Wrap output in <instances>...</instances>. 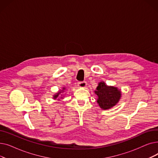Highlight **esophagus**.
I'll use <instances>...</instances> for the list:
<instances>
[{
  "label": "esophagus",
  "instance_id": "1",
  "mask_svg": "<svg viewBox=\"0 0 158 158\" xmlns=\"http://www.w3.org/2000/svg\"><path fill=\"white\" fill-rule=\"evenodd\" d=\"M87 84L86 81H82V82H78V86L80 88H86Z\"/></svg>",
  "mask_w": 158,
  "mask_h": 158
}]
</instances>
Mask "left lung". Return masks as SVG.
I'll return each instance as SVG.
<instances>
[{
  "instance_id": "1",
  "label": "left lung",
  "mask_w": 158,
  "mask_h": 158,
  "mask_svg": "<svg viewBox=\"0 0 158 158\" xmlns=\"http://www.w3.org/2000/svg\"><path fill=\"white\" fill-rule=\"evenodd\" d=\"M95 94L98 96L97 103L103 110L110 109L115 106L121 97V92L117 87L109 86L103 81L98 83Z\"/></svg>"
}]
</instances>
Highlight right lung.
I'll return each mask as SVG.
<instances>
[{
	"mask_svg": "<svg viewBox=\"0 0 158 158\" xmlns=\"http://www.w3.org/2000/svg\"><path fill=\"white\" fill-rule=\"evenodd\" d=\"M64 89H65V88H63L62 90H60V92H58L56 94H55V95H54L53 98H54V99H56L58 97L60 96V94H61V92H64ZM61 98H63V97H61Z\"/></svg>",
	"mask_w": 158,
	"mask_h": 158,
	"instance_id": "add662e5",
	"label": "right lung"
}]
</instances>
